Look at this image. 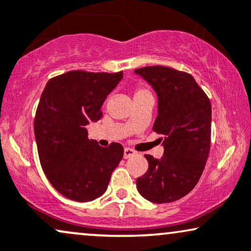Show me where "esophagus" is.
Instances as JSON below:
<instances>
[{"label": "esophagus", "mask_w": 251, "mask_h": 251, "mask_svg": "<svg viewBox=\"0 0 251 251\" xmlns=\"http://www.w3.org/2000/svg\"><path fill=\"white\" fill-rule=\"evenodd\" d=\"M136 154L135 151H133L132 148H125L124 149V158H129L132 156H134Z\"/></svg>", "instance_id": "obj_1"}]
</instances>
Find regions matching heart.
<instances>
[{
  "instance_id": "heart-1",
  "label": "heart",
  "mask_w": 251,
  "mask_h": 251,
  "mask_svg": "<svg viewBox=\"0 0 251 251\" xmlns=\"http://www.w3.org/2000/svg\"><path fill=\"white\" fill-rule=\"evenodd\" d=\"M144 94H148V90H146V89L142 87H138L135 89L134 96H139V95H144Z\"/></svg>"
}]
</instances>
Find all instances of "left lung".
Instances as JSON below:
<instances>
[{
    "label": "left lung",
    "instance_id": "1",
    "mask_svg": "<svg viewBox=\"0 0 251 251\" xmlns=\"http://www.w3.org/2000/svg\"><path fill=\"white\" fill-rule=\"evenodd\" d=\"M134 72L156 91L158 115L153 131L164 136L162 158L145 155L148 170L136 178V188L151 202L178 201L197 185L210 153V98L189 73L164 66Z\"/></svg>",
    "mask_w": 251,
    "mask_h": 251
}]
</instances>
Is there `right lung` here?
<instances>
[{
	"label": "right lung",
	"instance_id": "1",
	"mask_svg": "<svg viewBox=\"0 0 251 251\" xmlns=\"http://www.w3.org/2000/svg\"><path fill=\"white\" fill-rule=\"evenodd\" d=\"M123 72L72 71L47 82L34 117L38 155L56 191L75 201H91L106 191L123 146L100 147L89 140L85 126L102 118V104Z\"/></svg>",
	"mask_w": 251,
	"mask_h": 251
}]
</instances>
